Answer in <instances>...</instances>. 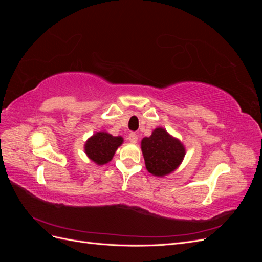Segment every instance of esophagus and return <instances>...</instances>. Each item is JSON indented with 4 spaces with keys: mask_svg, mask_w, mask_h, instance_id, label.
Returning a JSON list of instances; mask_svg holds the SVG:
<instances>
[{
    "mask_svg": "<svg viewBox=\"0 0 262 262\" xmlns=\"http://www.w3.org/2000/svg\"><path fill=\"white\" fill-rule=\"evenodd\" d=\"M128 140L131 142V143H137V142H138V134L134 133V132L129 133Z\"/></svg>",
    "mask_w": 262,
    "mask_h": 262,
    "instance_id": "34e87169",
    "label": "esophagus"
}]
</instances>
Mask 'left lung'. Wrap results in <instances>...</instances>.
<instances>
[{
    "mask_svg": "<svg viewBox=\"0 0 262 262\" xmlns=\"http://www.w3.org/2000/svg\"><path fill=\"white\" fill-rule=\"evenodd\" d=\"M146 169L155 176H165L175 170L185 156V147L167 131L157 128L141 143Z\"/></svg>",
    "mask_w": 262,
    "mask_h": 262,
    "instance_id": "8db88e82",
    "label": "left lung"
}]
</instances>
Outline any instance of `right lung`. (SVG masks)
Here are the masks:
<instances>
[{
	"mask_svg": "<svg viewBox=\"0 0 262 262\" xmlns=\"http://www.w3.org/2000/svg\"><path fill=\"white\" fill-rule=\"evenodd\" d=\"M121 137H113L107 132H97L85 144V153L93 162L104 165L112 161L118 146L122 144Z\"/></svg>",
	"mask_w": 262,
	"mask_h": 262,
	"instance_id": "right-lung-1",
	"label": "right lung"
}]
</instances>
